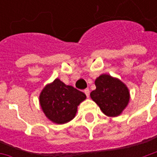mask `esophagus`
<instances>
[{
  "label": "esophagus",
  "instance_id": "obj_1",
  "mask_svg": "<svg viewBox=\"0 0 157 157\" xmlns=\"http://www.w3.org/2000/svg\"><path fill=\"white\" fill-rule=\"evenodd\" d=\"M84 92H85V94L86 95V97L87 98H89V95H90V91H89L88 88H86L84 90Z\"/></svg>",
  "mask_w": 157,
  "mask_h": 157
}]
</instances>
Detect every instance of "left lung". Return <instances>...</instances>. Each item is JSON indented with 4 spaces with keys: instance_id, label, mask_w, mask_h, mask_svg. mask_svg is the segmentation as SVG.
<instances>
[{
    "instance_id": "obj_1",
    "label": "left lung",
    "mask_w": 157,
    "mask_h": 157,
    "mask_svg": "<svg viewBox=\"0 0 157 157\" xmlns=\"http://www.w3.org/2000/svg\"><path fill=\"white\" fill-rule=\"evenodd\" d=\"M96 89L91 98L108 117H118L128 106L130 94L128 86L118 78L102 74L95 80Z\"/></svg>"
}]
</instances>
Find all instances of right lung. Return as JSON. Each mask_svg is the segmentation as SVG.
Here are the masks:
<instances>
[{"mask_svg":"<svg viewBox=\"0 0 157 157\" xmlns=\"http://www.w3.org/2000/svg\"><path fill=\"white\" fill-rule=\"evenodd\" d=\"M86 98V96L83 92L56 78L43 88L39 95V104L48 119L57 124H63L75 118L77 107Z\"/></svg>","mask_w":157,"mask_h":157,"instance_id":"right-lung-1","label":"right lung"}]
</instances>
